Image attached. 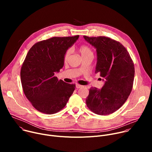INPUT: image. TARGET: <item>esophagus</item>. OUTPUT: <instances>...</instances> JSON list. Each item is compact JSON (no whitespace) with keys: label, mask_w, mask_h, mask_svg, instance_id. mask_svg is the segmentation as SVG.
Returning a JSON list of instances; mask_svg holds the SVG:
<instances>
[{"label":"esophagus","mask_w":152,"mask_h":152,"mask_svg":"<svg viewBox=\"0 0 152 152\" xmlns=\"http://www.w3.org/2000/svg\"><path fill=\"white\" fill-rule=\"evenodd\" d=\"M76 88H80L83 87V86L81 85H80V84L76 83Z\"/></svg>","instance_id":"1"}]
</instances>
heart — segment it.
<instances>
[{"mask_svg":"<svg viewBox=\"0 0 152 152\" xmlns=\"http://www.w3.org/2000/svg\"><path fill=\"white\" fill-rule=\"evenodd\" d=\"M78 50L80 53V55L83 58L88 57V56H93V51L92 49L87 45H83L80 46L78 48ZM70 55V51L68 50L66 52V53H64V55L63 59L64 62H66L68 60Z\"/></svg>","mask_w":152,"mask_h":152,"instance_id":"obj_1","label":"heart"}]
</instances>
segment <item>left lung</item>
Returning <instances> with one entry per match:
<instances>
[{"instance_id": "left-lung-1", "label": "left lung", "mask_w": 152, "mask_h": 152, "mask_svg": "<svg viewBox=\"0 0 152 152\" xmlns=\"http://www.w3.org/2000/svg\"><path fill=\"white\" fill-rule=\"evenodd\" d=\"M83 38L96 49L95 73H99L105 80L101 89L91 87L85 100L86 105L98 115L113 114L121 107L132 91L135 76L134 62L118 41L103 36L84 35Z\"/></svg>"}]
</instances>
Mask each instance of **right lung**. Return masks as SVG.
I'll use <instances>...</instances> for the list:
<instances>
[{
  "label": "right lung",
  "mask_w": 152,
  "mask_h": 152,
  "mask_svg": "<svg viewBox=\"0 0 152 152\" xmlns=\"http://www.w3.org/2000/svg\"><path fill=\"white\" fill-rule=\"evenodd\" d=\"M79 35L58 37L37 42L29 49L21 66L23 92L38 111L53 114L66 106L76 85L55 76L64 66V53Z\"/></svg>",
  "instance_id": "add662e5"
}]
</instances>
